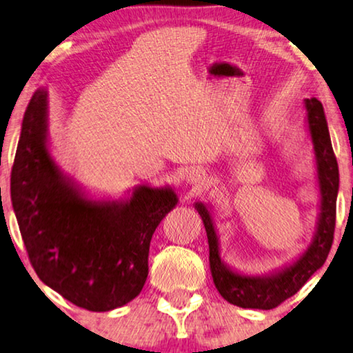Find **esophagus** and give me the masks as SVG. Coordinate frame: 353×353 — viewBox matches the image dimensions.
Segmentation results:
<instances>
[{
    "label": "esophagus",
    "instance_id": "1",
    "mask_svg": "<svg viewBox=\"0 0 353 353\" xmlns=\"http://www.w3.org/2000/svg\"><path fill=\"white\" fill-rule=\"evenodd\" d=\"M204 178H205L204 170H201V168H192V170H190V173H188L186 180L192 183V185H199V183L204 181Z\"/></svg>",
    "mask_w": 353,
    "mask_h": 353
}]
</instances>
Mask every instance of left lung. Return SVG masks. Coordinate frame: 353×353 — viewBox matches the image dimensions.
Wrapping results in <instances>:
<instances>
[{
	"label": "left lung",
	"mask_w": 353,
	"mask_h": 353,
	"mask_svg": "<svg viewBox=\"0 0 353 353\" xmlns=\"http://www.w3.org/2000/svg\"><path fill=\"white\" fill-rule=\"evenodd\" d=\"M305 104V122L313 144V156L316 165V183L320 191V209L316 226L308 248L294 259L291 263L273 270L267 274L239 273L225 263L220 255V243L212 219L210 207L196 202L194 209L204 221L207 239H209L210 273L216 291L225 301L243 308L270 310L294 296L316 270L323 267L330 254L336 226V201L339 191V168L332 151L330 130L325 117L323 104L316 98L303 101Z\"/></svg>",
	"instance_id": "obj_1"
}]
</instances>
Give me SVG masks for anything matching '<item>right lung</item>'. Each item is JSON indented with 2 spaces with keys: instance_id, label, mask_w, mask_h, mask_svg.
Listing matches in <instances>:
<instances>
[{
  "instance_id": "1",
  "label": "right lung",
  "mask_w": 353,
  "mask_h": 353,
  "mask_svg": "<svg viewBox=\"0 0 353 353\" xmlns=\"http://www.w3.org/2000/svg\"><path fill=\"white\" fill-rule=\"evenodd\" d=\"M48 90L27 105L11 173V199L38 278L77 307L109 312L148 278L149 244L178 204L172 186L138 185L123 199H93L50 149Z\"/></svg>"
}]
</instances>
